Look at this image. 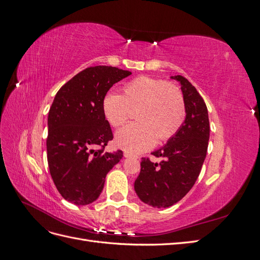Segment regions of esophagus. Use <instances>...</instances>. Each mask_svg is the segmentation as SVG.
I'll use <instances>...</instances> for the list:
<instances>
[{
	"label": "esophagus",
	"mask_w": 260,
	"mask_h": 260,
	"mask_svg": "<svg viewBox=\"0 0 260 260\" xmlns=\"http://www.w3.org/2000/svg\"><path fill=\"white\" fill-rule=\"evenodd\" d=\"M123 156L125 157V158H130V157H136V158H138V156H136V155H132V154L128 153V152H124V153H123Z\"/></svg>",
	"instance_id": "34e87169"
}]
</instances>
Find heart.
<instances>
[{
  "label": "heart",
  "mask_w": 260,
  "mask_h": 260,
  "mask_svg": "<svg viewBox=\"0 0 260 260\" xmlns=\"http://www.w3.org/2000/svg\"><path fill=\"white\" fill-rule=\"evenodd\" d=\"M136 111L138 121L116 133L118 147L141 153L158 141L174 137L185 119V104L177 86L158 78L141 76L123 85V95L107 92L102 100V113L114 128L121 127Z\"/></svg>",
  "instance_id": "b5f03b06"
}]
</instances>
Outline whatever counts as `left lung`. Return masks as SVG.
Wrapping results in <instances>:
<instances>
[{
  "label": "left lung",
  "mask_w": 260,
  "mask_h": 260,
  "mask_svg": "<svg viewBox=\"0 0 260 260\" xmlns=\"http://www.w3.org/2000/svg\"><path fill=\"white\" fill-rule=\"evenodd\" d=\"M181 85L185 104V119L176 135L152 154L162 160L141 161L135 181L139 199L154 208H167L182 200L198 180L205 160L209 119L205 102L191 82L182 76H171Z\"/></svg>",
  "instance_id": "left-lung-1"
}]
</instances>
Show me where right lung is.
<instances>
[{"label": "right lung", "mask_w": 260, "mask_h": 260, "mask_svg": "<svg viewBox=\"0 0 260 260\" xmlns=\"http://www.w3.org/2000/svg\"><path fill=\"white\" fill-rule=\"evenodd\" d=\"M112 66L89 67L61 86L48 117V162L60 195L78 206L95 202L105 178L122 158V151L104 152L113 140L102 113V100L112 86L130 76Z\"/></svg>", "instance_id": "add662e5"}]
</instances>
